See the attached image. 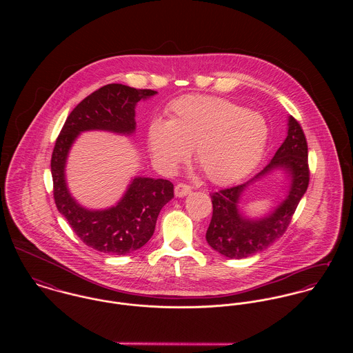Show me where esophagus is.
Instances as JSON below:
<instances>
[{"label": "esophagus", "instance_id": "obj_1", "mask_svg": "<svg viewBox=\"0 0 353 353\" xmlns=\"http://www.w3.org/2000/svg\"><path fill=\"white\" fill-rule=\"evenodd\" d=\"M190 192H192V188H190L189 185H186V183H178V185L175 186V196H176V197H185V196H188Z\"/></svg>", "mask_w": 353, "mask_h": 353}]
</instances>
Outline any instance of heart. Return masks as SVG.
Instances as JSON below:
<instances>
[{"mask_svg":"<svg viewBox=\"0 0 353 353\" xmlns=\"http://www.w3.org/2000/svg\"><path fill=\"white\" fill-rule=\"evenodd\" d=\"M170 121L148 128L154 163L172 171L194 148L196 161L214 183H230L259 160L268 137L261 115L216 97H185L171 104Z\"/></svg>","mask_w":353,"mask_h":353,"instance_id":"obj_1","label":"heart"}]
</instances>
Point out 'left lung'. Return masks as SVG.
<instances>
[{"mask_svg":"<svg viewBox=\"0 0 353 353\" xmlns=\"http://www.w3.org/2000/svg\"><path fill=\"white\" fill-rule=\"evenodd\" d=\"M279 166L287 169L293 176L289 197L269 216L259 221L246 219L237 210L241 192L252 180ZM308 182L307 140L301 123L294 117H290L287 139L261 172L246 183L221 189L210 194L213 213L206 231V242L213 250L235 259L265 250L285 234L298 203L307 190Z\"/></svg>","mask_w":353,"mask_h":353,"instance_id":"1","label":"left lung"}]
</instances>
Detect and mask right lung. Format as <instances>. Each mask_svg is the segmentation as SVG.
Instances as JSON below:
<instances>
[{
	"label": "right lung",
	"instance_id": "add662e5",
	"mask_svg": "<svg viewBox=\"0 0 353 353\" xmlns=\"http://www.w3.org/2000/svg\"><path fill=\"white\" fill-rule=\"evenodd\" d=\"M154 94L156 91L152 90L107 84L73 108L55 140L51 154L55 206L74 234L98 252L125 255L141 249L153 235L161 208L174 197V185L167 179L134 178L117 206L90 210L80 206L68 192L65 182L68 152L79 133L85 130L132 134L136 129V103Z\"/></svg>",
	"mask_w": 353,
	"mask_h": 353
}]
</instances>
